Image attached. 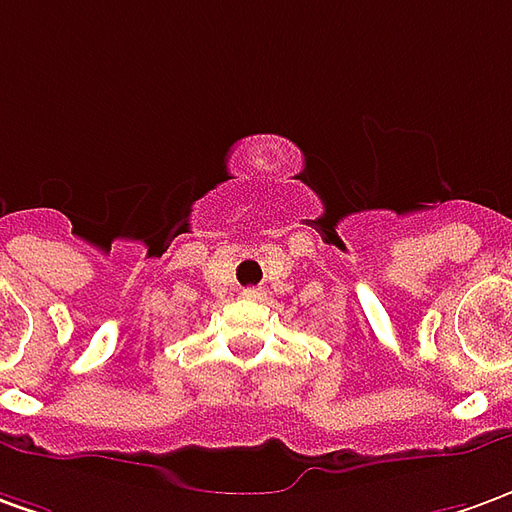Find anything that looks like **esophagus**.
Instances as JSON below:
<instances>
[{
	"label": "esophagus",
	"instance_id": "esophagus-1",
	"mask_svg": "<svg viewBox=\"0 0 512 512\" xmlns=\"http://www.w3.org/2000/svg\"><path fill=\"white\" fill-rule=\"evenodd\" d=\"M242 298H248V301H264V290L262 287H248V290H242Z\"/></svg>",
	"mask_w": 512,
	"mask_h": 512
}]
</instances>
